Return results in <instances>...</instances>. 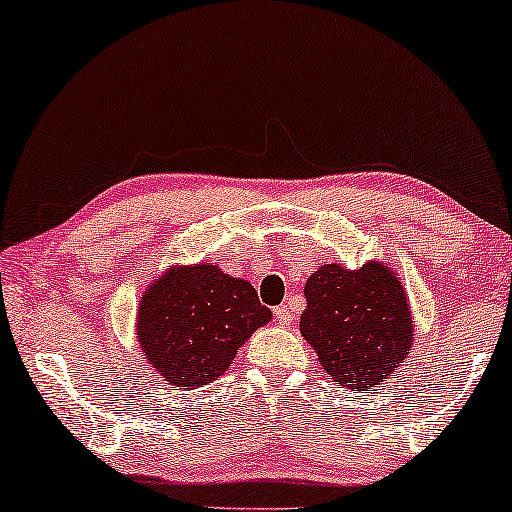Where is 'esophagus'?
Masks as SVG:
<instances>
[{"label": "esophagus", "instance_id": "obj_1", "mask_svg": "<svg viewBox=\"0 0 512 512\" xmlns=\"http://www.w3.org/2000/svg\"><path fill=\"white\" fill-rule=\"evenodd\" d=\"M275 319L279 321V324L282 326H289L291 321H293V312H291V307L289 305H282V307H275Z\"/></svg>", "mask_w": 512, "mask_h": 512}]
</instances>
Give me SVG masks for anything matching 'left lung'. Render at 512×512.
<instances>
[{
	"label": "left lung",
	"mask_w": 512,
	"mask_h": 512,
	"mask_svg": "<svg viewBox=\"0 0 512 512\" xmlns=\"http://www.w3.org/2000/svg\"><path fill=\"white\" fill-rule=\"evenodd\" d=\"M300 333L333 382L359 391L387 380L410 352L408 298L380 263L345 270L324 265L305 284Z\"/></svg>",
	"instance_id": "8db88e82"
}]
</instances>
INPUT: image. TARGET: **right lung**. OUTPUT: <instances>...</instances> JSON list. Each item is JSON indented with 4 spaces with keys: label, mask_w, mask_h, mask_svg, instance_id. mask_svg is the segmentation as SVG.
Instances as JSON below:
<instances>
[{
    "label": "right lung",
    "mask_w": 512,
    "mask_h": 512,
    "mask_svg": "<svg viewBox=\"0 0 512 512\" xmlns=\"http://www.w3.org/2000/svg\"><path fill=\"white\" fill-rule=\"evenodd\" d=\"M254 286L216 265L174 268L146 289L137 338L151 366L177 387H198L223 375L237 347L268 324Z\"/></svg>",
    "instance_id": "obj_1"
}]
</instances>
